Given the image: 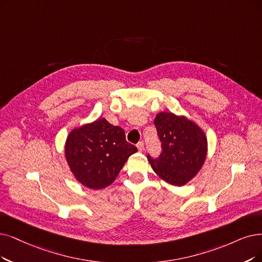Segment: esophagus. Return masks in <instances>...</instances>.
I'll list each match as a JSON object with an SVG mask.
<instances>
[{
  "label": "esophagus",
  "mask_w": 262,
  "mask_h": 262,
  "mask_svg": "<svg viewBox=\"0 0 262 262\" xmlns=\"http://www.w3.org/2000/svg\"><path fill=\"white\" fill-rule=\"evenodd\" d=\"M137 146H138L139 151H143V150H144V143H143V142H139Z\"/></svg>",
  "instance_id": "obj_1"
}]
</instances>
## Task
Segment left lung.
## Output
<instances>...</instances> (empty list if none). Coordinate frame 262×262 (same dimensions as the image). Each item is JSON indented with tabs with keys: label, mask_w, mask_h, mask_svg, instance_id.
Here are the masks:
<instances>
[{
	"label": "left lung",
	"mask_w": 262,
	"mask_h": 262,
	"mask_svg": "<svg viewBox=\"0 0 262 262\" xmlns=\"http://www.w3.org/2000/svg\"><path fill=\"white\" fill-rule=\"evenodd\" d=\"M162 151L159 158L148 160L160 179L174 186H184L198 174L207 154L204 131L185 116L173 113L157 114L154 121Z\"/></svg>",
	"instance_id": "left-lung-1"
}]
</instances>
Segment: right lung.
Here are the masks:
<instances>
[{
    "instance_id": "add662e5",
    "label": "right lung",
    "mask_w": 262,
    "mask_h": 262,
    "mask_svg": "<svg viewBox=\"0 0 262 262\" xmlns=\"http://www.w3.org/2000/svg\"><path fill=\"white\" fill-rule=\"evenodd\" d=\"M138 151L124 131L105 118L73 129L66 142V159L75 179L90 189L110 186L129 157Z\"/></svg>"
}]
</instances>
